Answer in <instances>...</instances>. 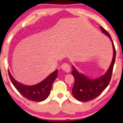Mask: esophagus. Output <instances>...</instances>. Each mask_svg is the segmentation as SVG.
<instances>
[{
    "mask_svg": "<svg viewBox=\"0 0 123 123\" xmlns=\"http://www.w3.org/2000/svg\"><path fill=\"white\" fill-rule=\"evenodd\" d=\"M61 69L63 70V71H66V73H69L70 71V67L69 65L67 63H63L62 65L61 66Z\"/></svg>",
    "mask_w": 123,
    "mask_h": 123,
    "instance_id": "34e87169",
    "label": "esophagus"
}]
</instances>
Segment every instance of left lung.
Instances as JSON below:
<instances>
[{"label": "left lung", "instance_id": "left-lung-1", "mask_svg": "<svg viewBox=\"0 0 123 123\" xmlns=\"http://www.w3.org/2000/svg\"><path fill=\"white\" fill-rule=\"evenodd\" d=\"M102 32L110 38L112 43L113 58L109 69L103 75L96 79H90L78 71L72 65L71 71L74 78V85L72 88L73 96L79 101L88 102L98 97L109 85L116 58V50L111 36L102 27H100Z\"/></svg>", "mask_w": 123, "mask_h": 123}]
</instances>
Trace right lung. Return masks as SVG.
<instances>
[{"mask_svg": "<svg viewBox=\"0 0 123 123\" xmlns=\"http://www.w3.org/2000/svg\"><path fill=\"white\" fill-rule=\"evenodd\" d=\"M8 75L13 86L24 97L30 100L40 102L45 100L49 96L53 83L57 77L58 70L51 73L40 83L32 86H27L16 81L10 71Z\"/></svg>", "mask_w": 123, "mask_h": 123, "instance_id": "1", "label": "right lung"}]
</instances>
